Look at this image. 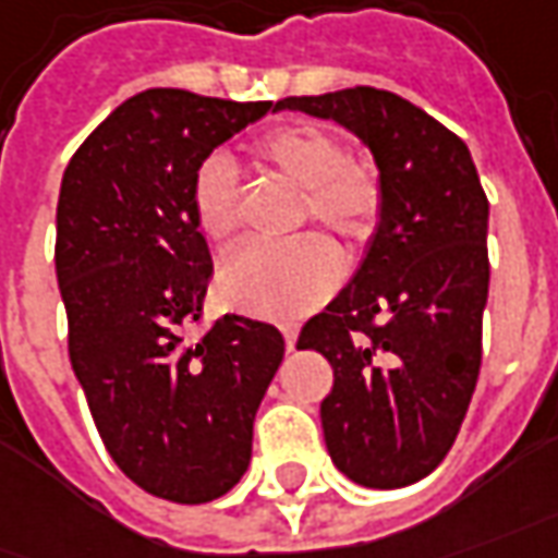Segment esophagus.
<instances>
[{"mask_svg":"<svg viewBox=\"0 0 558 558\" xmlns=\"http://www.w3.org/2000/svg\"><path fill=\"white\" fill-rule=\"evenodd\" d=\"M295 336H299V329L287 324V327H283V342H287V348H290V351L295 348Z\"/></svg>","mask_w":558,"mask_h":558,"instance_id":"obj_1","label":"esophagus"}]
</instances>
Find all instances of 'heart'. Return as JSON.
I'll return each instance as SVG.
<instances>
[{
	"label": "heart",
	"mask_w": 558,
	"mask_h": 558,
	"mask_svg": "<svg viewBox=\"0 0 558 558\" xmlns=\"http://www.w3.org/2000/svg\"><path fill=\"white\" fill-rule=\"evenodd\" d=\"M256 168L302 189V219L324 226L348 244H366L381 219V183L373 170L348 161L342 140L314 124H280L250 143ZM198 229L229 244L238 231V173L222 155H210L192 180ZM342 280L339 253L317 234L283 247H247L219 271V295L231 308L268 320H295L327 302Z\"/></svg>",
	"instance_id": "obj_1"
}]
</instances>
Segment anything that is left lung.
<instances>
[{"instance_id": "8db88e82", "label": "left lung", "mask_w": 558, "mask_h": 558, "mask_svg": "<svg viewBox=\"0 0 558 558\" xmlns=\"http://www.w3.org/2000/svg\"><path fill=\"white\" fill-rule=\"evenodd\" d=\"M332 119L375 158L381 219L357 275L295 348L332 366L320 403L332 464L366 488H403L452 449L483 363L488 198L461 136L378 88L287 97Z\"/></svg>"}]
</instances>
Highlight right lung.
<instances>
[{"instance_id": "right-lung-1", "label": "right lung", "mask_w": 558, "mask_h": 558, "mask_svg": "<svg viewBox=\"0 0 558 558\" xmlns=\"http://www.w3.org/2000/svg\"><path fill=\"white\" fill-rule=\"evenodd\" d=\"M268 109L143 90L94 128L60 183L54 263L72 373L106 452L165 501L207 504L238 486L283 360L278 329L238 314L198 342L183 336L214 275L192 210L195 170Z\"/></svg>"}]
</instances>
